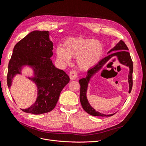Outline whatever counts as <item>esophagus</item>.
I'll return each mask as SVG.
<instances>
[{"mask_svg": "<svg viewBox=\"0 0 146 146\" xmlns=\"http://www.w3.org/2000/svg\"><path fill=\"white\" fill-rule=\"evenodd\" d=\"M77 76H78V75H77V73L76 70H70L69 72V77L70 79H71V80H76V79L77 78Z\"/></svg>", "mask_w": 146, "mask_h": 146, "instance_id": "1", "label": "esophagus"}]
</instances>
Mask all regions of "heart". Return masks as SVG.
I'll list each match as a JSON object with an SVG mask.
<instances>
[{"mask_svg": "<svg viewBox=\"0 0 146 146\" xmlns=\"http://www.w3.org/2000/svg\"><path fill=\"white\" fill-rule=\"evenodd\" d=\"M63 48H56L57 58L65 63H69L71 58H76L78 68L87 70L93 68L104 54L102 44L98 40L83 37H70L63 42Z\"/></svg>", "mask_w": 146, "mask_h": 146, "instance_id": "obj_1", "label": "heart"}]
</instances>
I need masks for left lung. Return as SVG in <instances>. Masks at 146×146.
Returning <instances> with one entry per match:
<instances>
[{
    "label": "left lung",
    "mask_w": 146,
    "mask_h": 146,
    "mask_svg": "<svg viewBox=\"0 0 146 146\" xmlns=\"http://www.w3.org/2000/svg\"><path fill=\"white\" fill-rule=\"evenodd\" d=\"M129 48L125 44V42L122 40L119 41L112 48H111L108 52L107 54H109L103 59H102L99 61V63L95 65L93 68L88 70L87 75L85 78H82L79 80V83L80 85V100L82 104V107L85 111L90 114V115L94 116H111L113 114H105L101 113L96 110L92 107L88 102L87 99V91L88 85H89L91 78L93 77L94 75L102 69L104 66L108 63L109 61L113 58L114 56L117 57V59L119 63L122 65H125L129 68V74L128 76V82H129V93L130 94L131 91L132 86H133V80H132V74H133V62L131 58L130 53L128 52ZM115 51V52H113Z\"/></svg>",
    "instance_id": "left-lung-1"
}]
</instances>
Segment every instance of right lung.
Instances as JSON below:
<instances>
[{
  "label": "right lung",
  "mask_w": 146,
  "mask_h": 146,
  "mask_svg": "<svg viewBox=\"0 0 146 146\" xmlns=\"http://www.w3.org/2000/svg\"><path fill=\"white\" fill-rule=\"evenodd\" d=\"M48 31L35 30L17 42L13 48L8 64L7 85H12L16 75H22L23 69L32 70L31 77L25 76L36 86L37 98L30 107L21 109L25 113L40 114L54 109L64 87L69 82V77L63 70L53 64L54 44ZM25 76V75H24Z\"/></svg>",
  "instance_id": "right-lung-1"
}]
</instances>
